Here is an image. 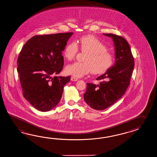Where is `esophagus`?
Segmentation results:
<instances>
[{"label":"esophagus","instance_id":"34e87169","mask_svg":"<svg viewBox=\"0 0 157 157\" xmlns=\"http://www.w3.org/2000/svg\"><path fill=\"white\" fill-rule=\"evenodd\" d=\"M71 80L73 81H77L78 80V79L76 78V77H71Z\"/></svg>","mask_w":157,"mask_h":157}]
</instances>
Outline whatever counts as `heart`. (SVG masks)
Here are the masks:
<instances>
[{
  "mask_svg": "<svg viewBox=\"0 0 157 157\" xmlns=\"http://www.w3.org/2000/svg\"><path fill=\"white\" fill-rule=\"evenodd\" d=\"M78 44L82 52L87 53L84 63L75 62L65 68V72L76 77H81L90 72L94 75L106 72L112 66L114 58L107 51L105 45L92 35L83 36L78 41ZM78 51L75 42H71L64 51V56L68 60H72Z\"/></svg>",
  "mask_w": 157,
  "mask_h": 157,
  "instance_id": "obj_1",
  "label": "heart"
}]
</instances>
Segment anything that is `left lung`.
Masks as SVG:
<instances>
[{
	"label": "left lung",
	"mask_w": 157,
	"mask_h": 157,
	"mask_svg": "<svg viewBox=\"0 0 157 157\" xmlns=\"http://www.w3.org/2000/svg\"><path fill=\"white\" fill-rule=\"evenodd\" d=\"M112 39L115 51L114 65L104 74L98 77L99 84L87 83L84 94L86 103L92 108L102 110L120 99L130 84L134 67V61L129 43L122 36L103 33Z\"/></svg>",
	"instance_id": "obj_1"
}]
</instances>
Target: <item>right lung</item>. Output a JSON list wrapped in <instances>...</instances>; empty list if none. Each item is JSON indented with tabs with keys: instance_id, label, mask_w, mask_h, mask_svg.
Instances as JSON below:
<instances>
[{
	"instance_id": "add662e5",
	"label": "right lung",
	"mask_w": 157,
	"mask_h": 157,
	"mask_svg": "<svg viewBox=\"0 0 157 157\" xmlns=\"http://www.w3.org/2000/svg\"><path fill=\"white\" fill-rule=\"evenodd\" d=\"M72 32L36 35L24 45L18 57L23 95L37 110L48 112L60 102L71 77L54 76L64 65L62 51Z\"/></svg>"
}]
</instances>
